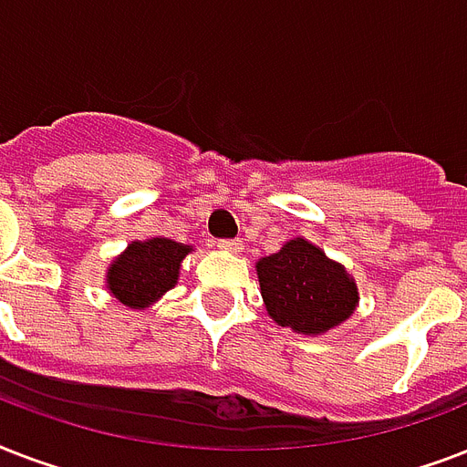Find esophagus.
Listing matches in <instances>:
<instances>
[{
  "label": "esophagus",
  "instance_id": "esophagus-1",
  "mask_svg": "<svg viewBox=\"0 0 467 467\" xmlns=\"http://www.w3.org/2000/svg\"><path fill=\"white\" fill-rule=\"evenodd\" d=\"M218 247L223 249V252H227V254H240L242 242L240 240H220Z\"/></svg>",
  "mask_w": 467,
  "mask_h": 467
}]
</instances>
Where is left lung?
Here are the masks:
<instances>
[{
    "mask_svg": "<svg viewBox=\"0 0 467 467\" xmlns=\"http://www.w3.org/2000/svg\"><path fill=\"white\" fill-rule=\"evenodd\" d=\"M256 278L269 317L307 337L339 327L358 306L354 276L306 237H293L276 254L262 256Z\"/></svg>",
    "mask_w": 467,
    "mask_h": 467,
    "instance_id": "left-lung-1",
    "label": "left lung"
}]
</instances>
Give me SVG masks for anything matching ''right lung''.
<instances>
[{"label":"right lung","instance_id":"right-lung-1","mask_svg":"<svg viewBox=\"0 0 467 467\" xmlns=\"http://www.w3.org/2000/svg\"><path fill=\"white\" fill-rule=\"evenodd\" d=\"M193 252L191 244L150 237L130 242L106 269V291L130 310L155 306L179 281L182 262Z\"/></svg>","mask_w":467,"mask_h":467}]
</instances>
